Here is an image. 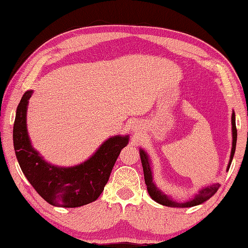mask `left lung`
I'll list each match as a JSON object with an SVG mask.
<instances>
[{
  "label": "left lung",
  "mask_w": 248,
  "mask_h": 248,
  "mask_svg": "<svg viewBox=\"0 0 248 248\" xmlns=\"http://www.w3.org/2000/svg\"><path fill=\"white\" fill-rule=\"evenodd\" d=\"M232 134H233V143H232V151H231V158L229 162L228 170L230 169L231 163H232V159L235 153V148H236V139H237V130H236V124H235V114L233 112L232 115ZM140 157H141V163L142 166H143V173H144V180L146 188H148L149 195L151 196L154 201L161 203L163 205H167V207H183V208H188V207H194V205H198L200 203L204 202L208 199L211 198V197L216 194L219 189L221 185L220 184H215L211 185V186H208L203 188L202 190H200L198 194L196 195L195 198L191 200L187 201V202L184 203H178L176 201L171 200L170 197L163 194L161 190H158L156 186H155L153 180H152V170H151L150 163H149V157L143 150H140Z\"/></svg>",
  "instance_id": "1"
}]
</instances>
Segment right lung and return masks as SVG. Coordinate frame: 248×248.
Segmentation results:
<instances>
[{
	"label": "right lung",
	"mask_w": 248,
	"mask_h": 248,
	"mask_svg": "<svg viewBox=\"0 0 248 248\" xmlns=\"http://www.w3.org/2000/svg\"><path fill=\"white\" fill-rule=\"evenodd\" d=\"M31 94L32 91H27L23 95L13 127L14 150L24 175L41 198L56 207L77 208L93 202L103 192L121 150L128 144V136L108 139L79 165L66 169L50 165L32 149L28 138L26 111Z\"/></svg>",
	"instance_id": "obj_1"
}]
</instances>
